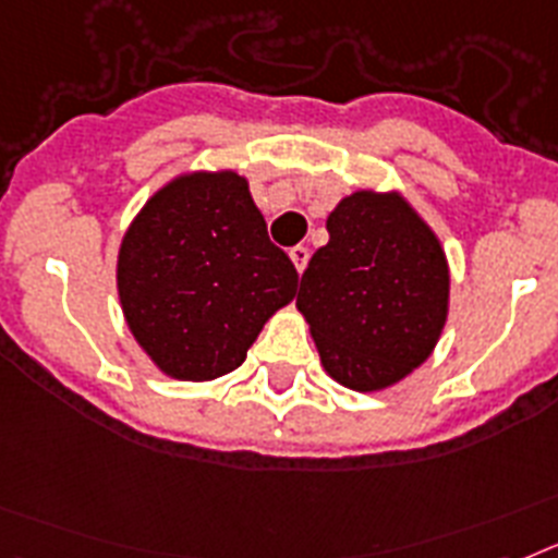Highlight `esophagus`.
I'll return each mask as SVG.
<instances>
[{
  "label": "esophagus",
  "instance_id": "esophagus-1",
  "mask_svg": "<svg viewBox=\"0 0 558 558\" xmlns=\"http://www.w3.org/2000/svg\"><path fill=\"white\" fill-rule=\"evenodd\" d=\"M308 255H312V252H308V246H294V250L289 252V258H292L294 269H298L300 275H303V269H306V264H308Z\"/></svg>",
  "mask_w": 558,
  "mask_h": 558
}]
</instances>
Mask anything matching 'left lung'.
Wrapping results in <instances>:
<instances>
[{
	"instance_id": "1",
	"label": "left lung",
	"mask_w": 558,
	"mask_h": 558,
	"mask_svg": "<svg viewBox=\"0 0 558 558\" xmlns=\"http://www.w3.org/2000/svg\"><path fill=\"white\" fill-rule=\"evenodd\" d=\"M298 312L333 381L379 393L424 365L449 317V264L401 191H353L326 221Z\"/></svg>"
}]
</instances>
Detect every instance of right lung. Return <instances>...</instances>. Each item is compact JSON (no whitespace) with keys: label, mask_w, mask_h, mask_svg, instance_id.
I'll list each match as a JSON object with an SVG mask.
<instances>
[{"label":"right lung","mask_w":558,"mask_h":558,"mask_svg":"<svg viewBox=\"0 0 558 558\" xmlns=\"http://www.w3.org/2000/svg\"><path fill=\"white\" fill-rule=\"evenodd\" d=\"M294 292L292 260L266 235L250 182L230 168L165 182L120 241L125 326L171 379L213 381L235 371Z\"/></svg>","instance_id":"obj_1"}]
</instances>
